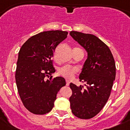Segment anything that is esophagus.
Listing matches in <instances>:
<instances>
[{
  "instance_id": "esophagus-1",
  "label": "esophagus",
  "mask_w": 130,
  "mask_h": 130,
  "mask_svg": "<svg viewBox=\"0 0 130 130\" xmlns=\"http://www.w3.org/2000/svg\"><path fill=\"white\" fill-rule=\"evenodd\" d=\"M66 85L69 86V85H70V81H69V80H66Z\"/></svg>"
}]
</instances>
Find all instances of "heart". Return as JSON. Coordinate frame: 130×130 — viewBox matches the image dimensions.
<instances>
[{"label":"heart","instance_id":"b5f03b06","mask_svg":"<svg viewBox=\"0 0 130 130\" xmlns=\"http://www.w3.org/2000/svg\"><path fill=\"white\" fill-rule=\"evenodd\" d=\"M77 70L75 68L70 66H64L60 68L58 70V73L60 75L67 79H71L76 73Z\"/></svg>","mask_w":130,"mask_h":130}]
</instances>
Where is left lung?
<instances>
[{"label":"left lung","mask_w":130,"mask_h":130,"mask_svg":"<svg viewBox=\"0 0 130 130\" xmlns=\"http://www.w3.org/2000/svg\"><path fill=\"white\" fill-rule=\"evenodd\" d=\"M70 36L87 52V58L79 75L83 86L70 85L72 112L81 119H90L99 113L107 102L113 81L116 66L112 53L105 43L96 36L71 31Z\"/></svg>","instance_id":"8db88e82"}]
</instances>
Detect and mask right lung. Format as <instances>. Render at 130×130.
<instances>
[{"label":"right lung","mask_w":130,"mask_h":130,"mask_svg":"<svg viewBox=\"0 0 130 130\" xmlns=\"http://www.w3.org/2000/svg\"><path fill=\"white\" fill-rule=\"evenodd\" d=\"M67 35L66 31H44L30 38L19 50L16 85L24 106L33 114L50 112L57 93L66 85L64 77L52 79L49 75L55 72L52 61L55 48Z\"/></svg>","instance_id":"1"}]
</instances>
